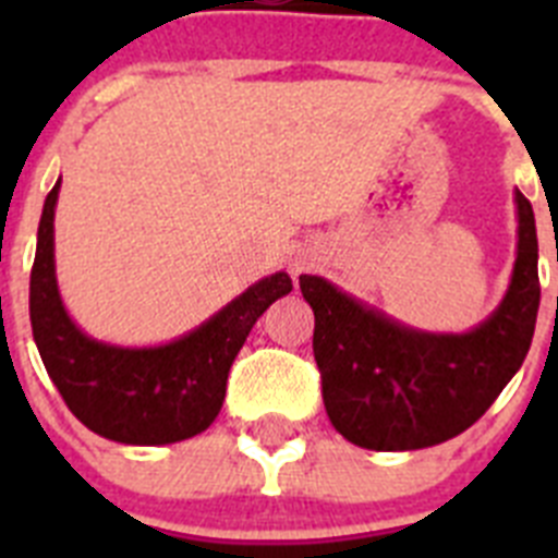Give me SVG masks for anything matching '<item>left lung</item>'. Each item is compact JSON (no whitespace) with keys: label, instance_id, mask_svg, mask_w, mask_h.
I'll list each match as a JSON object with an SVG mask.
<instances>
[{"label":"left lung","instance_id":"obj_1","mask_svg":"<svg viewBox=\"0 0 558 558\" xmlns=\"http://www.w3.org/2000/svg\"><path fill=\"white\" fill-rule=\"evenodd\" d=\"M517 201V263L500 307L463 335L418 332L322 276H299L315 313L324 408L340 436L377 452L422 450L472 427L509 386L539 313L531 201Z\"/></svg>","mask_w":558,"mask_h":558}]
</instances>
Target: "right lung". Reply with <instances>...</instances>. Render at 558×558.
<instances>
[{
	"label": "right lung",
	"mask_w": 558,
	"mask_h": 558,
	"mask_svg": "<svg viewBox=\"0 0 558 558\" xmlns=\"http://www.w3.org/2000/svg\"><path fill=\"white\" fill-rule=\"evenodd\" d=\"M58 181L44 201L29 274V324L49 379L69 411L120 445H175L198 436L223 408L226 379L256 318L293 290L288 274L251 284L209 322L165 347L125 349L88 338L69 318L56 279Z\"/></svg>",
	"instance_id": "obj_1"
}]
</instances>
